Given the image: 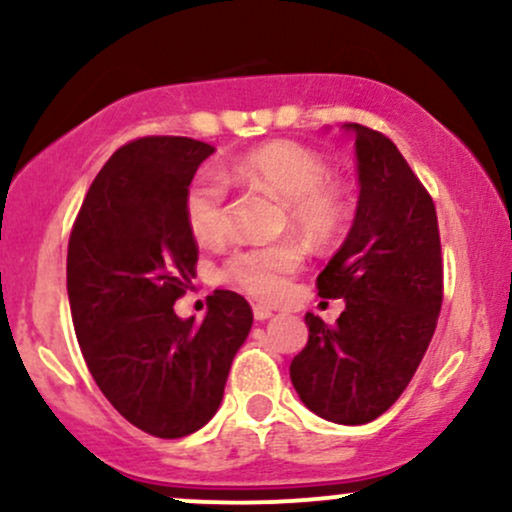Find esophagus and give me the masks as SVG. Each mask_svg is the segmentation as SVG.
Segmentation results:
<instances>
[{"label": "esophagus", "mask_w": 512, "mask_h": 512, "mask_svg": "<svg viewBox=\"0 0 512 512\" xmlns=\"http://www.w3.org/2000/svg\"><path fill=\"white\" fill-rule=\"evenodd\" d=\"M252 315H255V320L264 322V320H269V317L274 315V310L267 308V305H255V308H252Z\"/></svg>", "instance_id": "34e87169"}]
</instances>
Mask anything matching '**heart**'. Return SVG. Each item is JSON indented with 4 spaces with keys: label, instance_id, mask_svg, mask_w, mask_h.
I'll use <instances>...</instances> for the list:
<instances>
[{
    "label": "heart",
    "instance_id": "heart-1",
    "mask_svg": "<svg viewBox=\"0 0 512 512\" xmlns=\"http://www.w3.org/2000/svg\"><path fill=\"white\" fill-rule=\"evenodd\" d=\"M228 180L262 187L286 202L291 226L310 243L325 245L342 231L346 195L342 185L327 178L320 154L296 142H269L236 158L226 168H204L185 192V221L192 238L202 245L219 243L228 228ZM303 267L296 243L252 245L228 257L223 276L262 301L284 296L289 279Z\"/></svg>",
    "mask_w": 512,
    "mask_h": 512
}]
</instances>
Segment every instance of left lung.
<instances>
[{"mask_svg":"<svg viewBox=\"0 0 512 512\" xmlns=\"http://www.w3.org/2000/svg\"><path fill=\"white\" fill-rule=\"evenodd\" d=\"M358 204L342 248L317 276L322 298H344L337 325L308 313V344L291 383L310 411L344 426L385 414L414 378L443 303L433 199L385 134L356 122Z\"/></svg>","mask_w":512,"mask_h":512,"instance_id":"1","label":"left lung"}]
</instances>
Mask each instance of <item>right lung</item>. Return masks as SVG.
I'll return each mask as SVG.
<instances>
[{
  "instance_id": "obj_1",
  "label": "right lung",
  "mask_w": 512,
  "mask_h": 512,
  "mask_svg": "<svg viewBox=\"0 0 512 512\" xmlns=\"http://www.w3.org/2000/svg\"><path fill=\"white\" fill-rule=\"evenodd\" d=\"M214 146L144 137L117 149L88 187L67 252L76 339L93 380L122 416L156 438H182L219 409L252 310L214 291L207 315H175L192 286L197 243L185 192Z\"/></svg>"
}]
</instances>
